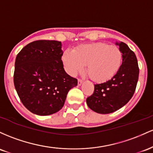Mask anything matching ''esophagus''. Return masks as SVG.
Segmentation results:
<instances>
[{"mask_svg": "<svg viewBox=\"0 0 153 153\" xmlns=\"http://www.w3.org/2000/svg\"><path fill=\"white\" fill-rule=\"evenodd\" d=\"M82 82H83V80L82 79H78V85L80 86L82 84Z\"/></svg>", "mask_w": 153, "mask_h": 153, "instance_id": "1", "label": "esophagus"}]
</instances>
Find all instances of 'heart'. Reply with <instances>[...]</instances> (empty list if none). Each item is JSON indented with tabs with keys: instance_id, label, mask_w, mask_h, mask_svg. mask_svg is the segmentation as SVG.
Returning a JSON list of instances; mask_svg holds the SVG:
<instances>
[{
	"instance_id": "obj_1",
	"label": "heart",
	"mask_w": 153,
	"mask_h": 153,
	"mask_svg": "<svg viewBox=\"0 0 153 153\" xmlns=\"http://www.w3.org/2000/svg\"><path fill=\"white\" fill-rule=\"evenodd\" d=\"M123 54L116 45L105 42L81 45L73 51H65L63 61L71 75L81 71L86 65V71L91 79L96 82L108 81L121 68Z\"/></svg>"
}]
</instances>
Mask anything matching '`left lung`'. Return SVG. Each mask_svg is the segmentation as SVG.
I'll use <instances>...</instances> for the list:
<instances>
[{"label":"left lung","mask_w":153,"mask_h":153,"mask_svg":"<svg viewBox=\"0 0 153 153\" xmlns=\"http://www.w3.org/2000/svg\"><path fill=\"white\" fill-rule=\"evenodd\" d=\"M116 45L123 54L121 68L111 79L95 85L93 94L86 100L88 107L98 114H111L122 108L136 90L140 73L136 55L124 42Z\"/></svg>","instance_id":"left-lung-1"}]
</instances>
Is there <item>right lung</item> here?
Segmentation results:
<instances>
[{"instance_id": "obj_1", "label": "right lung", "mask_w": 153, "mask_h": 153, "mask_svg": "<svg viewBox=\"0 0 153 153\" xmlns=\"http://www.w3.org/2000/svg\"><path fill=\"white\" fill-rule=\"evenodd\" d=\"M61 42L39 39L17 54L13 83L22 104L39 116L51 115L64 105L68 92L77 79L63 68Z\"/></svg>"}]
</instances>
